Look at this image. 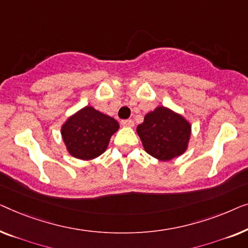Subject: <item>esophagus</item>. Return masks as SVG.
I'll return each mask as SVG.
<instances>
[{"label":"esophagus","instance_id":"1","mask_svg":"<svg viewBox=\"0 0 248 248\" xmlns=\"http://www.w3.org/2000/svg\"><path fill=\"white\" fill-rule=\"evenodd\" d=\"M121 124L124 125V127H132L134 125V121L131 119H125V120H121Z\"/></svg>","mask_w":248,"mask_h":248}]
</instances>
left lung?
Returning a JSON list of instances; mask_svg holds the SVG:
<instances>
[{
	"mask_svg": "<svg viewBox=\"0 0 248 248\" xmlns=\"http://www.w3.org/2000/svg\"><path fill=\"white\" fill-rule=\"evenodd\" d=\"M145 151L153 157L170 160L186 152L191 125L182 116L165 107H158L145 116L137 127Z\"/></svg>",
	"mask_w": 248,
	"mask_h": 248,
	"instance_id": "left-lung-1",
	"label": "left lung"
}]
</instances>
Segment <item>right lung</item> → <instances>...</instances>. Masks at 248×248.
<instances>
[{"label": "right lung", "instance_id": "obj_1", "mask_svg": "<svg viewBox=\"0 0 248 248\" xmlns=\"http://www.w3.org/2000/svg\"><path fill=\"white\" fill-rule=\"evenodd\" d=\"M118 129L119 124L113 118L85 107L66 121L62 136L69 154L85 160L103 154Z\"/></svg>", "mask_w": 248, "mask_h": 248}]
</instances>
